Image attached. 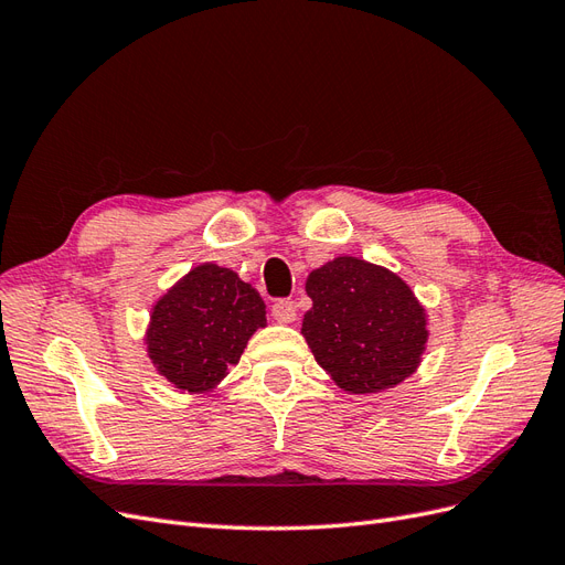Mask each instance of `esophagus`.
Returning a JSON list of instances; mask_svg holds the SVG:
<instances>
[{"instance_id":"34e87169","label":"esophagus","mask_w":565,"mask_h":565,"mask_svg":"<svg viewBox=\"0 0 565 565\" xmlns=\"http://www.w3.org/2000/svg\"><path fill=\"white\" fill-rule=\"evenodd\" d=\"M270 316L278 322H295L297 320V303L292 299H278L270 306Z\"/></svg>"}]
</instances>
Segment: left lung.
I'll use <instances>...</instances> for the list:
<instances>
[{
    "instance_id": "8db88e82",
    "label": "left lung",
    "mask_w": 565,
    "mask_h": 565,
    "mask_svg": "<svg viewBox=\"0 0 565 565\" xmlns=\"http://www.w3.org/2000/svg\"><path fill=\"white\" fill-rule=\"evenodd\" d=\"M306 295L313 306L301 334L339 388L377 393L417 370L429 339L426 313L396 273L339 256L311 273Z\"/></svg>"
}]
</instances>
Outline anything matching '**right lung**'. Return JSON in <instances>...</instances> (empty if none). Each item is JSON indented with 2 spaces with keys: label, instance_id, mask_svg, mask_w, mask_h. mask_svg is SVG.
Masks as SVG:
<instances>
[{
  "label": "right lung",
  "instance_id": "add662e5",
  "mask_svg": "<svg viewBox=\"0 0 565 565\" xmlns=\"http://www.w3.org/2000/svg\"><path fill=\"white\" fill-rule=\"evenodd\" d=\"M264 324L266 306L252 285L231 268L202 264L152 309L148 355L179 391L202 393L226 377Z\"/></svg>",
  "mask_w": 565,
  "mask_h": 565
}]
</instances>
